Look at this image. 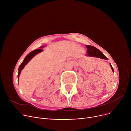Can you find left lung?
Listing matches in <instances>:
<instances>
[{
	"instance_id": "8db88e82",
	"label": "left lung",
	"mask_w": 131,
	"mask_h": 131,
	"mask_svg": "<svg viewBox=\"0 0 131 131\" xmlns=\"http://www.w3.org/2000/svg\"><path fill=\"white\" fill-rule=\"evenodd\" d=\"M86 47L87 48H88V50H87V54H86L87 56L100 58L101 59L108 60L107 58L97 48L90 45H86ZM110 66L111 67L113 72L114 73V69H113L111 64H110Z\"/></svg>"
}]
</instances>
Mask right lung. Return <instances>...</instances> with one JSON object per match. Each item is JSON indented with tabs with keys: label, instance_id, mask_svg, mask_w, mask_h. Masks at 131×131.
I'll return each instance as SVG.
<instances>
[{
	"label": "right lung",
	"instance_id": "obj_1",
	"mask_svg": "<svg viewBox=\"0 0 131 131\" xmlns=\"http://www.w3.org/2000/svg\"><path fill=\"white\" fill-rule=\"evenodd\" d=\"M43 47V46H42L40 48H42ZM42 51V49H38L33 50L32 51L30 52V53H29L27 56L25 57V59L23 60V62H22L21 65L19 66V68H18V78H19V75H20L21 71H22V69L24 68L25 65L29 62V61L31 59V58L34 56H35L37 54L40 53V52H41Z\"/></svg>",
	"mask_w": 131,
	"mask_h": 131
}]
</instances>
